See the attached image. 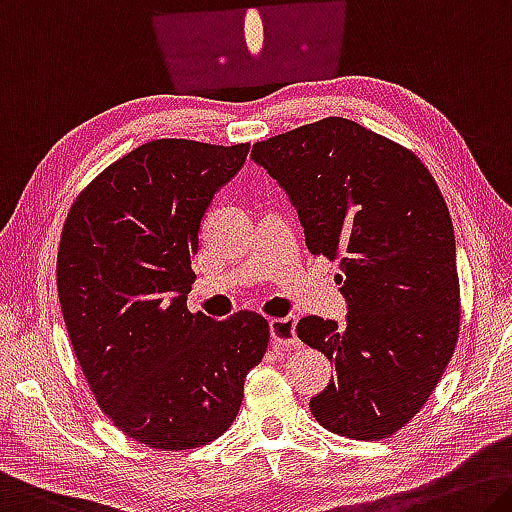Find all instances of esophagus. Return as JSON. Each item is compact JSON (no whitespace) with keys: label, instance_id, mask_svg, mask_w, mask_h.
<instances>
[{"label":"esophagus","instance_id":"obj_1","mask_svg":"<svg viewBox=\"0 0 512 512\" xmlns=\"http://www.w3.org/2000/svg\"><path fill=\"white\" fill-rule=\"evenodd\" d=\"M269 326L275 348H280V351H294L296 346H300L296 337V316H278V319L269 321Z\"/></svg>","mask_w":512,"mask_h":512}]
</instances>
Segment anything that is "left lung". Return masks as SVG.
<instances>
[{"mask_svg":"<svg viewBox=\"0 0 512 512\" xmlns=\"http://www.w3.org/2000/svg\"><path fill=\"white\" fill-rule=\"evenodd\" d=\"M294 202L312 255L339 262L346 326L305 316L298 337L335 362L310 401L330 433L376 442L421 410L456 351L460 282L449 209L415 152L323 118L250 152Z\"/></svg>","mask_w":512,"mask_h":512,"instance_id":"left-lung-1","label":"left lung"}]
</instances>
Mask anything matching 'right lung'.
Masks as SVG:
<instances>
[{
	"label": "right lung",
	"instance_id": "obj_1",
	"mask_svg": "<svg viewBox=\"0 0 512 512\" xmlns=\"http://www.w3.org/2000/svg\"><path fill=\"white\" fill-rule=\"evenodd\" d=\"M248 150L148 141L88 182L63 223L56 287L77 362L113 426L152 449L221 437L269 348L262 314L186 307L200 221Z\"/></svg>",
	"mask_w": 512,
	"mask_h": 512
}]
</instances>
